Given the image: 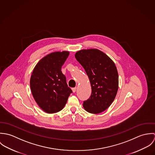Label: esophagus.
Listing matches in <instances>:
<instances>
[{
  "mask_svg": "<svg viewBox=\"0 0 155 155\" xmlns=\"http://www.w3.org/2000/svg\"><path fill=\"white\" fill-rule=\"evenodd\" d=\"M76 88L75 87V88H72V91H73V92H75L76 91Z\"/></svg>",
  "mask_w": 155,
  "mask_h": 155,
  "instance_id": "obj_1",
  "label": "esophagus"
}]
</instances>
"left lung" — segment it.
Segmentation results:
<instances>
[{"instance_id":"1","label":"left lung","mask_w":155,"mask_h":155,"mask_svg":"<svg viewBox=\"0 0 155 155\" xmlns=\"http://www.w3.org/2000/svg\"><path fill=\"white\" fill-rule=\"evenodd\" d=\"M75 58L85 69L92 89L89 98L84 101V108L92 114L106 110L114 101L119 87L118 73L114 62L97 49L80 50Z\"/></svg>"}]
</instances>
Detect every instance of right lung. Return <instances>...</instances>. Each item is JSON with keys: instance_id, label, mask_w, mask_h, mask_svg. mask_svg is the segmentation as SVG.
<instances>
[{"instance_id": "obj_1", "label": "right lung", "mask_w": 155, "mask_h": 155, "mask_svg": "<svg viewBox=\"0 0 155 155\" xmlns=\"http://www.w3.org/2000/svg\"><path fill=\"white\" fill-rule=\"evenodd\" d=\"M68 55V51L52 52L42 58L32 72L30 81L32 95L46 113L61 110L72 93L61 70Z\"/></svg>"}]
</instances>
